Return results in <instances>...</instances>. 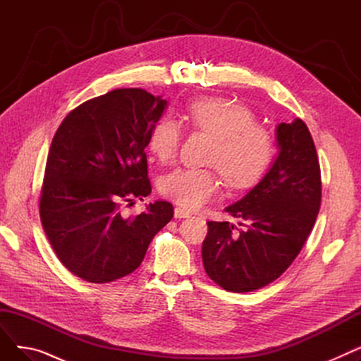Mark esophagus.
Listing matches in <instances>:
<instances>
[{
	"mask_svg": "<svg viewBox=\"0 0 361 361\" xmlns=\"http://www.w3.org/2000/svg\"><path fill=\"white\" fill-rule=\"evenodd\" d=\"M174 215H176V218H188L190 216V212H187L185 209H183V207H176L174 209Z\"/></svg>",
	"mask_w": 361,
	"mask_h": 361,
	"instance_id": "obj_1",
	"label": "esophagus"
}]
</instances>
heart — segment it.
Listing matches in <instances>:
<instances>
[{
    "mask_svg": "<svg viewBox=\"0 0 361 361\" xmlns=\"http://www.w3.org/2000/svg\"><path fill=\"white\" fill-rule=\"evenodd\" d=\"M187 118L196 128L216 139L209 162L216 165L234 188L259 183L275 157L271 133L256 124L255 114L222 98H200L187 106ZM181 128L169 117L158 120L149 133L147 145L161 162H171L178 152ZM218 173L206 168H177L159 180V192L185 209L209 202L219 190Z\"/></svg>",
    "mask_w": 361,
    "mask_h": 361,
    "instance_id": "heart-1",
    "label": "heart"
}]
</instances>
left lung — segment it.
Wrapping results in <instances>:
<instances>
[{
  "mask_svg": "<svg viewBox=\"0 0 361 361\" xmlns=\"http://www.w3.org/2000/svg\"><path fill=\"white\" fill-rule=\"evenodd\" d=\"M279 154L259 184L225 207L243 219L207 222L202 245L204 271L219 287L249 293L267 287L301 252L312 233L322 197L320 166L307 126L300 118L276 127Z\"/></svg>",
  "mask_w": 361,
  "mask_h": 361,
  "instance_id": "1",
  "label": "left lung"
}]
</instances>
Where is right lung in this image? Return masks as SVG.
I'll return each mask as SVG.
<instances>
[{
  "instance_id": "right-lung-1",
  "label": "right lung",
  "mask_w": 361,
  "mask_h": 361,
  "mask_svg": "<svg viewBox=\"0 0 361 361\" xmlns=\"http://www.w3.org/2000/svg\"><path fill=\"white\" fill-rule=\"evenodd\" d=\"M166 101L137 87L116 89L74 108L52 139L39 214L64 267L106 283L136 271L149 244L173 219L169 202L124 216L123 202L149 196L145 147Z\"/></svg>"
}]
</instances>
